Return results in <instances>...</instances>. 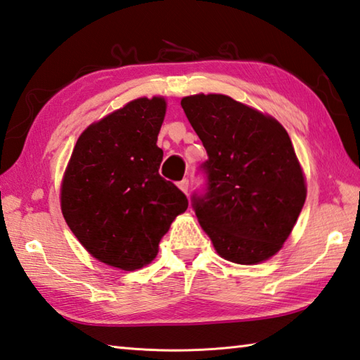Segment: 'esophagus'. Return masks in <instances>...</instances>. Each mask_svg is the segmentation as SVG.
<instances>
[{"instance_id": "obj_1", "label": "esophagus", "mask_w": 360, "mask_h": 360, "mask_svg": "<svg viewBox=\"0 0 360 360\" xmlns=\"http://www.w3.org/2000/svg\"><path fill=\"white\" fill-rule=\"evenodd\" d=\"M179 188L181 189L183 193L188 194V189H189V180H188V179H183L181 181H179Z\"/></svg>"}]
</instances>
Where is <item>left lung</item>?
<instances>
[{"mask_svg":"<svg viewBox=\"0 0 360 360\" xmlns=\"http://www.w3.org/2000/svg\"><path fill=\"white\" fill-rule=\"evenodd\" d=\"M205 147V188L191 205L226 260L254 264L288 238L306 202V181L288 133L273 117L221 94L181 100Z\"/></svg>","mask_w":360,"mask_h":360,"instance_id":"8db88e82","label":"left lung"}]
</instances>
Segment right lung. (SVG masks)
Listing matches in <instances>:
<instances>
[{
    "instance_id": "obj_1",
    "label": "right lung",
    "mask_w": 360,
    "mask_h": 360,
    "mask_svg": "<svg viewBox=\"0 0 360 360\" xmlns=\"http://www.w3.org/2000/svg\"><path fill=\"white\" fill-rule=\"evenodd\" d=\"M166 114L161 97L138 98L81 134L60 189L67 226L87 252L134 271L150 263L188 199L158 169Z\"/></svg>"
}]
</instances>
